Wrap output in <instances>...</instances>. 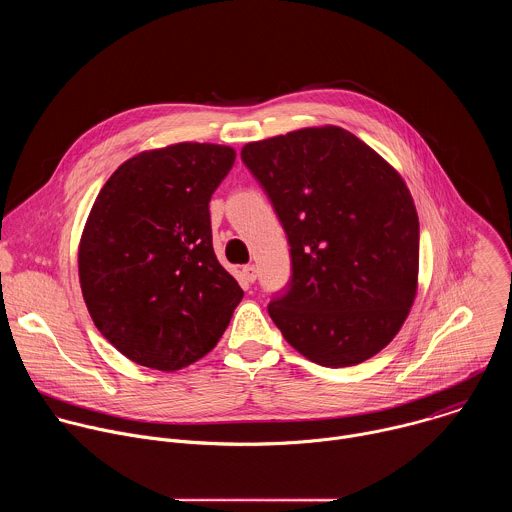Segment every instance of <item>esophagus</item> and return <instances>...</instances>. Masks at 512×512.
Masks as SVG:
<instances>
[{
	"label": "esophagus",
	"mask_w": 512,
	"mask_h": 512,
	"mask_svg": "<svg viewBox=\"0 0 512 512\" xmlns=\"http://www.w3.org/2000/svg\"><path fill=\"white\" fill-rule=\"evenodd\" d=\"M243 275H245V279H247L249 283H253V281L257 279V267H255V265H245V267H243Z\"/></svg>",
	"instance_id": "1"
}]
</instances>
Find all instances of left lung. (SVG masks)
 I'll return each instance as SVG.
<instances>
[{"label":"left lung","mask_w":512,"mask_h":512,"mask_svg":"<svg viewBox=\"0 0 512 512\" xmlns=\"http://www.w3.org/2000/svg\"><path fill=\"white\" fill-rule=\"evenodd\" d=\"M241 158L291 247V283L269 304L283 338L330 369L381 352L417 294L419 218L401 174L336 125L251 141Z\"/></svg>","instance_id":"1"}]
</instances>
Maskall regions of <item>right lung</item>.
Returning a JSON list of instances; mask_svg holds the SVG:
<instances>
[{
	"instance_id": "right-lung-1",
	"label": "right lung",
	"mask_w": 512,
	"mask_h": 512,
	"mask_svg": "<svg viewBox=\"0 0 512 512\" xmlns=\"http://www.w3.org/2000/svg\"><path fill=\"white\" fill-rule=\"evenodd\" d=\"M229 145L182 141L123 162L79 243L97 330L141 367L174 373L208 354L243 300L212 249L208 202L235 164Z\"/></svg>"
}]
</instances>
